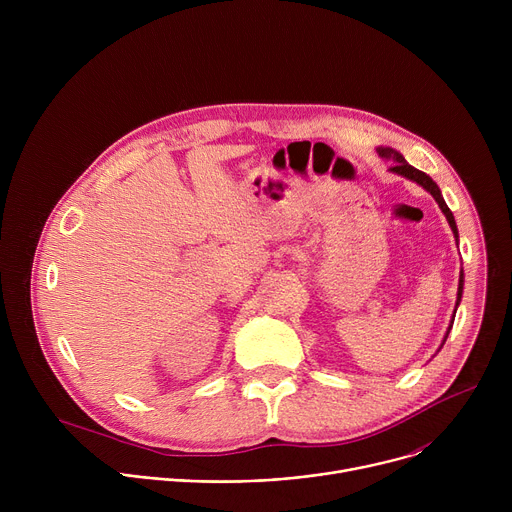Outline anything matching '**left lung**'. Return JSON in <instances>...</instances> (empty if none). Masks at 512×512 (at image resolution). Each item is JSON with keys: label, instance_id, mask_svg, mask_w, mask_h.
Returning <instances> with one entry per match:
<instances>
[{"label": "left lung", "instance_id": "8db88e82", "mask_svg": "<svg viewBox=\"0 0 512 512\" xmlns=\"http://www.w3.org/2000/svg\"><path fill=\"white\" fill-rule=\"evenodd\" d=\"M377 154L383 158V160H387V162H391V172H395V174H399V176H405V178H409V180H413V182H417L419 186H423L433 198H435V202L440 204V208H442V212L446 214V218H448V223H450V227H452V231H454V237H456V241H458V227H456V221H454V214H452V210L448 208V204H446V200H444V196H442V192H440V188H437V184L425 174V172H421V170H417V168H413V166H409L407 162H405V158L397 152V150H393V148H377ZM462 289H464V273H460V283H458V300H456V310H458V306H460V300H462ZM456 310H454V314H456ZM452 324H454V316H452V322H450V326H448V332H446V336H444V342H446V338H448V334H450V330H452ZM444 342H442V346H444Z\"/></svg>", "mask_w": 512, "mask_h": 512}]
</instances>
